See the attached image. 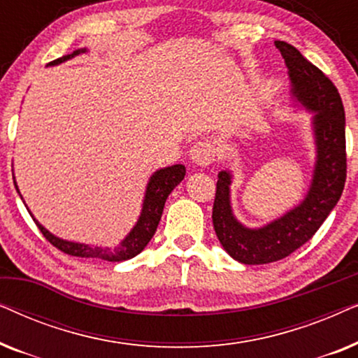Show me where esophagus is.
<instances>
[{
	"instance_id": "34e87169",
	"label": "esophagus",
	"mask_w": 358,
	"mask_h": 358,
	"mask_svg": "<svg viewBox=\"0 0 358 358\" xmlns=\"http://www.w3.org/2000/svg\"><path fill=\"white\" fill-rule=\"evenodd\" d=\"M215 155H217V150H215V145L210 140L197 141L190 148V159H192L194 164L200 166V168L212 164L215 161Z\"/></svg>"
}]
</instances>
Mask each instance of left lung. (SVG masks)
Here are the masks:
<instances>
[{"label": "left lung", "instance_id": "1", "mask_svg": "<svg viewBox=\"0 0 358 358\" xmlns=\"http://www.w3.org/2000/svg\"><path fill=\"white\" fill-rule=\"evenodd\" d=\"M292 83V97L313 115L316 163L306 197L262 228H246L233 215V176L220 171L213 202V228L224 251L241 264H268L290 256L310 241L339 202L347 178L345 112L337 87L290 43L275 41Z\"/></svg>", "mask_w": 358, "mask_h": 358}]
</instances>
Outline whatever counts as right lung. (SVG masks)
I'll return each mask as SVG.
<instances>
[{"label":"right lung","mask_w":358,"mask_h":358,"mask_svg":"<svg viewBox=\"0 0 358 358\" xmlns=\"http://www.w3.org/2000/svg\"><path fill=\"white\" fill-rule=\"evenodd\" d=\"M86 48H80V50H75L70 55H65L62 58H57L48 63V66L60 65V63L70 60V58L80 55V53H86ZM185 176V166L182 164H174L168 166V168L158 169L156 173L151 176L148 180V185H146V192L143 199V207H141V213L138 217V222L131 231L127 234L124 241H122L119 246L110 249V248H101V246H91V244H83V243H73L66 241V239L57 238L55 234H52L48 229L42 227L41 223L34 218V222L41 229V233L48 239L53 246L60 249L65 254H70V256L75 257H87V259H101V261H109V262H122L127 261V259L135 257L136 254H140L146 248V244L150 243V239L153 238V234L158 228L161 215H163V208L166 203V199L168 195L173 192V189L178 185L180 180L184 179ZM17 189V184L14 182ZM21 195V194H19ZM22 199V197H21ZM29 210V208H27Z\"/></svg>","instance_id":"obj_1"}]
</instances>
